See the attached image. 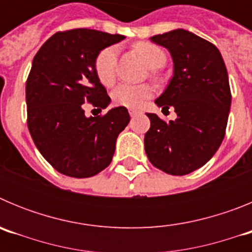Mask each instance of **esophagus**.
Returning a JSON list of instances; mask_svg holds the SVG:
<instances>
[{"label": "esophagus", "instance_id": "1", "mask_svg": "<svg viewBox=\"0 0 252 252\" xmlns=\"http://www.w3.org/2000/svg\"><path fill=\"white\" fill-rule=\"evenodd\" d=\"M128 113H130L131 117H135V116H137V115H141V112L137 110H128Z\"/></svg>", "mask_w": 252, "mask_h": 252}]
</instances>
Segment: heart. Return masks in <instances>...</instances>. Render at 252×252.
<instances>
[{
	"label": "heart",
	"instance_id": "1",
	"mask_svg": "<svg viewBox=\"0 0 252 252\" xmlns=\"http://www.w3.org/2000/svg\"><path fill=\"white\" fill-rule=\"evenodd\" d=\"M139 57L150 69H159L166 63V54L159 45L153 43H137L133 46ZM116 65H117V48L107 46L97 54L94 59V70L99 82L110 87L115 83ZM153 75H157L153 70ZM154 90L150 84L121 83L112 91V99L117 106L126 108H140L151 95Z\"/></svg>",
	"mask_w": 252,
	"mask_h": 252
}]
</instances>
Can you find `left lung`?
<instances>
[{
    "instance_id": "obj_1",
    "label": "left lung",
    "mask_w": 252,
    "mask_h": 252,
    "mask_svg": "<svg viewBox=\"0 0 252 252\" xmlns=\"http://www.w3.org/2000/svg\"><path fill=\"white\" fill-rule=\"evenodd\" d=\"M150 39L173 58L174 75L155 103L162 110L173 107L177 120L148 113L146 155L166 174L186 175L203 166L222 144L231 107L228 74L220 50L190 31L177 29Z\"/></svg>"
}]
</instances>
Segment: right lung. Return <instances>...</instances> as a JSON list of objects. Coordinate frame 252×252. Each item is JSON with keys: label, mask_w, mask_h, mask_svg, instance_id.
<instances>
[{"label": "right lung", "mask_w": 252, "mask_h": 252, "mask_svg": "<svg viewBox=\"0 0 252 252\" xmlns=\"http://www.w3.org/2000/svg\"><path fill=\"white\" fill-rule=\"evenodd\" d=\"M124 39L91 29L59 31L34 57L26 81L28 127L40 154L62 174L90 178L112 161L117 136L130 122L126 107L86 117L83 103L99 111L110 104L94 59Z\"/></svg>", "instance_id": "add662e5"}]
</instances>
